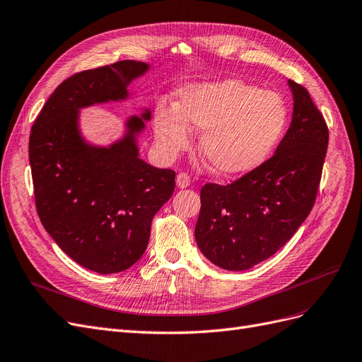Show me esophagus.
Segmentation results:
<instances>
[{
  "label": "esophagus",
  "instance_id": "esophagus-1",
  "mask_svg": "<svg viewBox=\"0 0 362 362\" xmlns=\"http://www.w3.org/2000/svg\"><path fill=\"white\" fill-rule=\"evenodd\" d=\"M190 182H192V180H190V177H189L187 173L181 172V173L177 175V185H178L180 189H187L189 185H190Z\"/></svg>",
  "mask_w": 362,
  "mask_h": 362
}]
</instances>
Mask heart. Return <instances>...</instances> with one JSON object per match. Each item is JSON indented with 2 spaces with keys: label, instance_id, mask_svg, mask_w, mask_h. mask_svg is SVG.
I'll return each instance as SVG.
<instances>
[{
  "label": "heart",
  "instance_id": "obj_1",
  "mask_svg": "<svg viewBox=\"0 0 362 362\" xmlns=\"http://www.w3.org/2000/svg\"><path fill=\"white\" fill-rule=\"evenodd\" d=\"M178 107H156L154 136L160 154L172 160L201 131L198 148L213 172L238 177L258 168L281 139L287 124L282 98L242 80L190 84L181 89Z\"/></svg>",
  "mask_w": 362,
  "mask_h": 362
}]
</instances>
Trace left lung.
I'll return each mask as SVG.
<instances>
[{
	"instance_id": "8db88e82",
	"label": "left lung",
	"mask_w": 362,
	"mask_h": 362,
	"mask_svg": "<svg viewBox=\"0 0 362 362\" xmlns=\"http://www.w3.org/2000/svg\"><path fill=\"white\" fill-rule=\"evenodd\" d=\"M288 86L293 117L275 154L231 184L201 189L194 238L217 267L240 272L267 259L313 210L329 131L308 90Z\"/></svg>"
}]
</instances>
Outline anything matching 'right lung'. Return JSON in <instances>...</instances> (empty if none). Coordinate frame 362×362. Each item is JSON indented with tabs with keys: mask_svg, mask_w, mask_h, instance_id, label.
Wrapping results in <instances>:
<instances>
[{
	"mask_svg": "<svg viewBox=\"0 0 362 362\" xmlns=\"http://www.w3.org/2000/svg\"><path fill=\"white\" fill-rule=\"evenodd\" d=\"M149 69L122 60L64 80L48 98L30 134L37 214L64 254L96 273L127 270L145 254L152 217L175 190V172L139 157L146 110L127 120L110 146L87 144L80 108L128 98V84Z\"/></svg>",
	"mask_w": 362,
	"mask_h": 362,
	"instance_id": "obj_1",
	"label": "right lung"
}]
</instances>
